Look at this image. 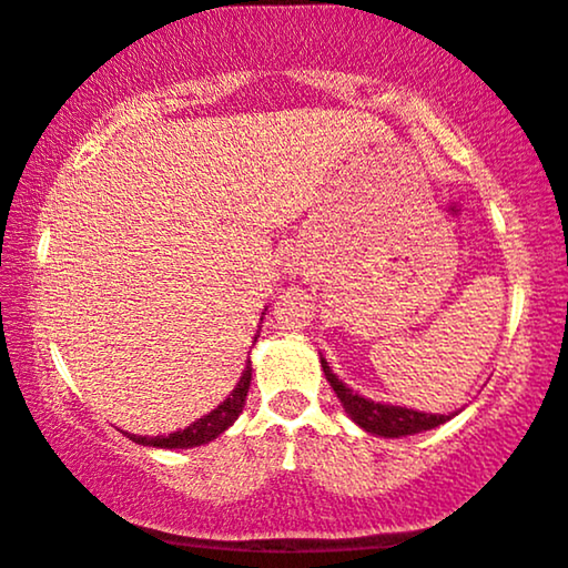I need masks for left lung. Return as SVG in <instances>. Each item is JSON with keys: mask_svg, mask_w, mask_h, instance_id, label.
Returning <instances> with one entry per match:
<instances>
[{"mask_svg": "<svg viewBox=\"0 0 568 568\" xmlns=\"http://www.w3.org/2000/svg\"><path fill=\"white\" fill-rule=\"evenodd\" d=\"M323 362V373L327 378V384L333 386V392L341 399L349 418L357 423L359 428H365L367 434L375 436H386V439H399V436H409V434H420V432H432V428L447 423L453 415H432V413H418V409H407V407H394V405H381V402L365 399L357 392H352L349 386L341 384L338 375L331 371V365L320 357Z\"/></svg>", "mask_w": 568, "mask_h": 568, "instance_id": "8db88e82", "label": "left lung"}]
</instances>
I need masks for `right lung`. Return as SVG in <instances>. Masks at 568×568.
<instances>
[{"label":"right lung","mask_w":568,"mask_h":568,"mask_svg":"<svg viewBox=\"0 0 568 568\" xmlns=\"http://www.w3.org/2000/svg\"><path fill=\"white\" fill-rule=\"evenodd\" d=\"M248 386H251V362L245 365L241 381H237V386L232 388L227 399H224L216 409H211L209 415H203V418L190 423V426L182 428V432H174L169 436H136V434H126V436L136 444H145V447H161V449L201 447V444H209L211 439H216L219 434L227 432L232 423L237 420V415L243 413L245 396H248Z\"/></svg>","instance_id":"1"}]
</instances>
